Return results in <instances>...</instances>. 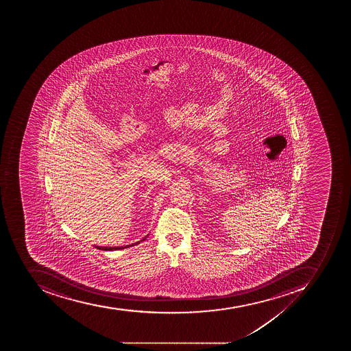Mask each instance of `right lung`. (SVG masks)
Listing matches in <instances>:
<instances>
[{
    "mask_svg": "<svg viewBox=\"0 0 351 351\" xmlns=\"http://www.w3.org/2000/svg\"><path fill=\"white\" fill-rule=\"evenodd\" d=\"M148 237V235L146 237L143 238L141 241H137V243H132V245H128V246L124 247H102V246H95V248L99 249V250H105V252H112V250H119V249H125L128 248V247L136 246V245H138L141 241H144L146 238Z\"/></svg>",
    "mask_w": 351,
    "mask_h": 351,
    "instance_id": "obj_1",
    "label": "right lung"
}]
</instances>
